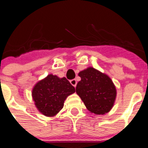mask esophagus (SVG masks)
<instances>
[{
	"instance_id": "1",
	"label": "esophagus",
	"mask_w": 148,
	"mask_h": 148,
	"mask_svg": "<svg viewBox=\"0 0 148 148\" xmlns=\"http://www.w3.org/2000/svg\"><path fill=\"white\" fill-rule=\"evenodd\" d=\"M70 84H71L73 86V87H76V84H77V81L75 80V79H72V80L70 81Z\"/></svg>"
}]
</instances>
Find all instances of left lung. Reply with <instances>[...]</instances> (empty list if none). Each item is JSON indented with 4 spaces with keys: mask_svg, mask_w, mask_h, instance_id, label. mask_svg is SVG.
<instances>
[{
    "mask_svg": "<svg viewBox=\"0 0 148 148\" xmlns=\"http://www.w3.org/2000/svg\"><path fill=\"white\" fill-rule=\"evenodd\" d=\"M81 81L76 86V93L86 108L92 113L103 115L113 107L116 89L111 78L92 67H88L78 73Z\"/></svg>",
    "mask_w": 148,
    "mask_h": 148,
    "instance_id": "left-lung-1",
    "label": "left lung"
}]
</instances>
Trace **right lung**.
Here are the masks:
<instances>
[{"instance_id": "right-lung-1", "label": "right lung", "mask_w": 148, "mask_h": 148, "mask_svg": "<svg viewBox=\"0 0 148 148\" xmlns=\"http://www.w3.org/2000/svg\"><path fill=\"white\" fill-rule=\"evenodd\" d=\"M75 92V87L65 77L49 74L35 84L32 95L39 112L46 116H54L62 109L68 95Z\"/></svg>"}]
</instances>
